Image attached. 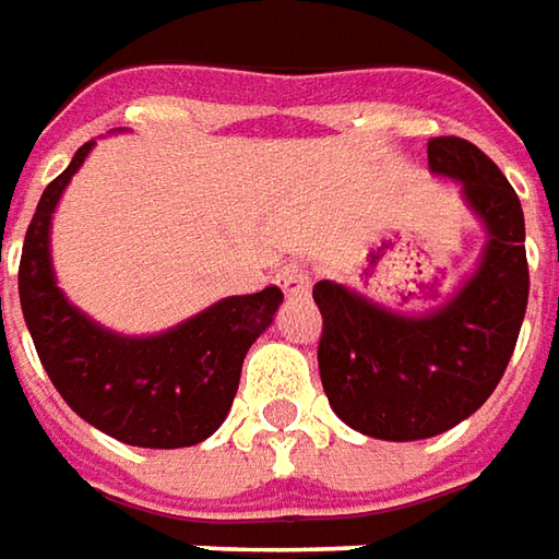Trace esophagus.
Wrapping results in <instances>:
<instances>
[{
  "label": "esophagus",
  "mask_w": 559,
  "mask_h": 559,
  "mask_svg": "<svg viewBox=\"0 0 559 559\" xmlns=\"http://www.w3.org/2000/svg\"><path fill=\"white\" fill-rule=\"evenodd\" d=\"M275 281H278V287L287 296H306L311 290L309 265L299 263V260H294V263H287V265H281L278 275H275Z\"/></svg>",
  "instance_id": "obj_1"
}]
</instances>
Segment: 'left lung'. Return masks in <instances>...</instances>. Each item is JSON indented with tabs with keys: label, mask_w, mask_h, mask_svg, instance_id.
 Wrapping results in <instances>:
<instances>
[{
	"label": "left lung",
	"mask_w": 559,
	"mask_h": 559,
	"mask_svg": "<svg viewBox=\"0 0 559 559\" xmlns=\"http://www.w3.org/2000/svg\"><path fill=\"white\" fill-rule=\"evenodd\" d=\"M428 170L462 186L487 231L477 269L447 302L397 311L336 281L314 284L324 314L321 385L348 428L379 440H425L487 404L518 345L530 299L518 192L474 143L428 140Z\"/></svg>",
	"instance_id": "obj_1"
}]
</instances>
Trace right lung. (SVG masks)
<instances>
[{"mask_svg":"<svg viewBox=\"0 0 559 559\" xmlns=\"http://www.w3.org/2000/svg\"><path fill=\"white\" fill-rule=\"evenodd\" d=\"M94 140L41 192L21 253V309L41 367L60 397L109 438L146 450L207 440L229 416L248 348L275 321L281 294L226 296L150 336H124L75 309L57 287L51 219Z\"/></svg>","mask_w":559,"mask_h":559,"instance_id":"right-lung-1","label":"right lung"}]
</instances>
